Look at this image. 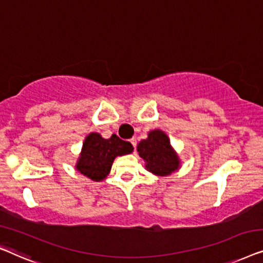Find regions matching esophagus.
Here are the masks:
<instances>
[{"label":"esophagus","mask_w":263,"mask_h":263,"mask_svg":"<svg viewBox=\"0 0 263 263\" xmlns=\"http://www.w3.org/2000/svg\"><path fill=\"white\" fill-rule=\"evenodd\" d=\"M130 142H131V144L133 145V147H135V149H136V146H137V139H136V138H131Z\"/></svg>","instance_id":"esophagus-1"}]
</instances>
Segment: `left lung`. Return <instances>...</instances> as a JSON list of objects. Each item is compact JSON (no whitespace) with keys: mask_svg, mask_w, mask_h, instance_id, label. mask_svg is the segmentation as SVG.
I'll return each instance as SVG.
<instances>
[{"mask_svg":"<svg viewBox=\"0 0 263 263\" xmlns=\"http://www.w3.org/2000/svg\"><path fill=\"white\" fill-rule=\"evenodd\" d=\"M137 150L146 162L147 170L156 175H169L179 167V160L170 147L167 135L160 130L150 132L147 139L138 144Z\"/></svg>","mask_w":263,"mask_h":263,"instance_id":"obj_1","label":"left lung"}]
</instances>
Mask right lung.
<instances>
[{
  "instance_id": "right-lung-1",
  "label": "right lung",
  "mask_w": 263,
  "mask_h": 263,
  "mask_svg": "<svg viewBox=\"0 0 263 263\" xmlns=\"http://www.w3.org/2000/svg\"><path fill=\"white\" fill-rule=\"evenodd\" d=\"M132 150V144L120 139L117 135L105 139L99 133H90L84 140L76 168L89 179L101 181L108 175L114 158L130 154Z\"/></svg>"
}]
</instances>
